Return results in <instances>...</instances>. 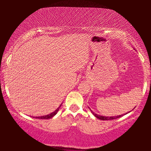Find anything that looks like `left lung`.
Returning a JSON list of instances; mask_svg holds the SVG:
<instances>
[{
    "mask_svg": "<svg viewBox=\"0 0 151 151\" xmlns=\"http://www.w3.org/2000/svg\"><path fill=\"white\" fill-rule=\"evenodd\" d=\"M91 113L93 114L95 117H96L97 118L100 119H102V120H110V119H115L122 116V115H117V116H114V117H104V116H102V115H99L98 114H96V113H95L93 111H92L91 110Z\"/></svg>",
    "mask_w": 151,
    "mask_h": 151,
    "instance_id": "8db88e82",
    "label": "left lung"
}]
</instances>
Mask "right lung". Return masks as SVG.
<instances>
[{
    "label": "right lung",
    "instance_id": "right-lung-1",
    "mask_svg": "<svg viewBox=\"0 0 151 151\" xmlns=\"http://www.w3.org/2000/svg\"><path fill=\"white\" fill-rule=\"evenodd\" d=\"M60 106H61V105H60V106L58 107V108L56 110H55L54 112H53V113H50V114H49V115H45V116H41V117H36V118H38V119H50V118H51V117H53L54 116V115L56 114L57 113V112L58 111H59V109L60 108Z\"/></svg>",
    "mask_w": 151,
    "mask_h": 151
}]
</instances>
